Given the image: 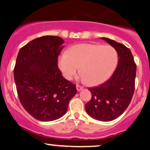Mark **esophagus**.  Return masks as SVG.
<instances>
[{
	"mask_svg": "<svg viewBox=\"0 0 150 150\" xmlns=\"http://www.w3.org/2000/svg\"><path fill=\"white\" fill-rule=\"evenodd\" d=\"M76 88H77V91H80V90H81V89H83V87H82V86L80 85H76Z\"/></svg>",
	"mask_w": 150,
	"mask_h": 150,
	"instance_id": "1",
	"label": "esophagus"
}]
</instances>
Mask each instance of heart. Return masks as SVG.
I'll return each mask as SVG.
<instances>
[{
  "label": "heart",
  "mask_w": 150,
  "mask_h": 150,
  "mask_svg": "<svg viewBox=\"0 0 150 150\" xmlns=\"http://www.w3.org/2000/svg\"><path fill=\"white\" fill-rule=\"evenodd\" d=\"M118 63L116 51L110 46L82 44L72 46L58 58L63 75L71 80L80 73L89 85H97L111 76Z\"/></svg>",
  "instance_id": "heart-1"
}]
</instances>
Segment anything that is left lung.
Returning <instances> with one entry per match:
<instances>
[{
  "instance_id": "obj_1",
  "label": "left lung",
  "mask_w": 150,
  "mask_h": 150,
  "mask_svg": "<svg viewBox=\"0 0 150 150\" xmlns=\"http://www.w3.org/2000/svg\"><path fill=\"white\" fill-rule=\"evenodd\" d=\"M117 51L118 63L113 75L97 87H89L92 98L85 104L87 113L101 121L120 116L128 108L135 90L136 64L130 50L123 44L102 37Z\"/></svg>"
}]
</instances>
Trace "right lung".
I'll return each mask as SVG.
<instances>
[{
  "label": "right lung",
  "instance_id": "right-lung-1",
  "mask_svg": "<svg viewBox=\"0 0 150 150\" xmlns=\"http://www.w3.org/2000/svg\"><path fill=\"white\" fill-rule=\"evenodd\" d=\"M59 37L44 36L20 49L14 68L17 92L24 108L41 121L66 113L76 85L62 76L58 58L63 46Z\"/></svg>",
  "mask_w": 150,
  "mask_h": 150
}]
</instances>
